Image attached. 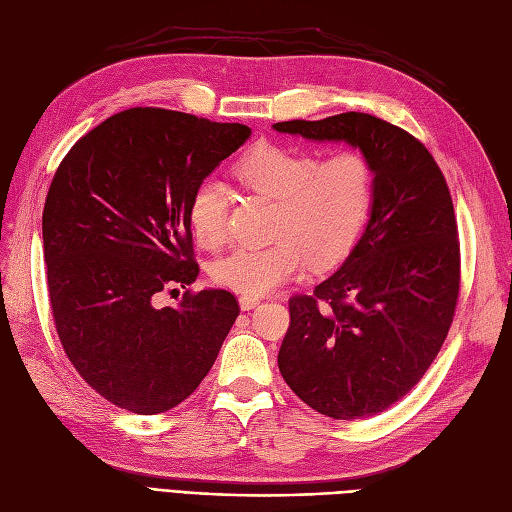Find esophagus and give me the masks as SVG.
I'll use <instances>...</instances> for the list:
<instances>
[{
  "mask_svg": "<svg viewBox=\"0 0 512 512\" xmlns=\"http://www.w3.org/2000/svg\"><path fill=\"white\" fill-rule=\"evenodd\" d=\"M258 303H260V299L256 297V294H241L239 297V305L243 312H250V309H254Z\"/></svg>",
  "mask_w": 512,
  "mask_h": 512,
  "instance_id": "34e87169",
  "label": "esophagus"
}]
</instances>
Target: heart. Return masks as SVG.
<instances>
[{
	"instance_id": "heart-1",
	"label": "heart",
	"mask_w": 512,
	"mask_h": 512,
	"mask_svg": "<svg viewBox=\"0 0 512 512\" xmlns=\"http://www.w3.org/2000/svg\"><path fill=\"white\" fill-rule=\"evenodd\" d=\"M243 188L275 200L265 247H241L211 267V280L243 294H265L307 267H337L359 241L374 203V170L359 151L318 158L314 151L262 143L235 164ZM196 243L215 252L228 239V194L215 179L196 183L188 203Z\"/></svg>"
}]
</instances>
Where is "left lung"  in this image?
<instances>
[{
    "instance_id": "8db88e82",
    "label": "left lung",
    "mask_w": 512,
    "mask_h": 512,
    "mask_svg": "<svg viewBox=\"0 0 512 512\" xmlns=\"http://www.w3.org/2000/svg\"><path fill=\"white\" fill-rule=\"evenodd\" d=\"M277 132L344 141L374 170L359 243L314 294L288 301L277 365L316 412L350 421L384 412L425 376L459 297L453 198L427 147L367 113L280 121Z\"/></svg>"
}]
</instances>
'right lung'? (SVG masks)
<instances>
[{
  "label": "right lung",
  "mask_w": 512,
  "mask_h": 512,
  "mask_svg": "<svg viewBox=\"0 0 512 512\" xmlns=\"http://www.w3.org/2000/svg\"><path fill=\"white\" fill-rule=\"evenodd\" d=\"M243 123L138 106L76 141L42 213L55 329L81 378L111 404L160 414L188 399L239 316L228 290L153 294L198 277L188 203L237 151Z\"/></svg>",
  "instance_id": "add662e5"
}]
</instances>
